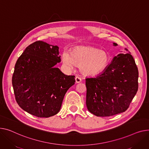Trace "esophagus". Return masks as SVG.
I'll return each mask as SVG.
<instances>
[{"instance_id": "esophagus-1", "label": "esophagus", "mask_w": 149, "mask_h": 149, "mask_svg": "<svg viewBox=\"0 0 149 149\" xmlns=\"http://www.w3.org/2000/svg\"><path fill=\"white\" fill-rule=\"evenodd\" d=\"M75 82H76L77 83H79L81 82V78H80L79 77H75Z\"/></svg>"}]
</instances>
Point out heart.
<instances>
[{"instance_id":"obj_1","label":"heart","mask_w":149,"mask_h":149,"mask_svg":"<svg viewBox=\"0 0 149 149\" xmlns=\"http://www.w3.org/2000/svg\"><path fill=\"white\" fill-rule=\"evenodd\" d=\"M64 65L72 69L77 65L81 72L87 76H94L101 73L108 66L110 57L105 50L88 46H78L71 53L65 52L62 56Z\"/></svg>"}]
</instances>
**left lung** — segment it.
<instances>
[{
  "label": "left lung",
  "mask_w": 149,
  "mask_h": 149,
  "mask_svg": "<svg viewBox=\"0 0 149 149\" xmlns=\"http://www.w3.org/2000/svg\"><path fill=\"white\" fill-rule=\"evenodd\" d=\"M138 68L131 54L114 56L102 72L86 78L88 110L100 117L125 112L138 91Z\"/></svg>",
  "instance_id": "obj_1"
}]
</instances>
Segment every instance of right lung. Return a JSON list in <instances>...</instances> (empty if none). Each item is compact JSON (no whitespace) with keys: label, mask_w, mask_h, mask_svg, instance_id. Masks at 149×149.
Instances as JSON below:
<instances>
[{"label":"right lung","mask_w":149,"mask_h":149,"mask_svg":"<svg viewBox=\"0 0 149 149\" xmlns=\"http://www.w3.org/2000/svg\"><path fill=\"white\" fill-rule=\"evenodd\" d=\"M61 62L58 47L38 41L29 45L15 63L12 83L15 100L23 110L38 117L58 113L65 93L75 84L54 66Z\"/></svg>","instance_id":"add662e5"}]
</instances>
